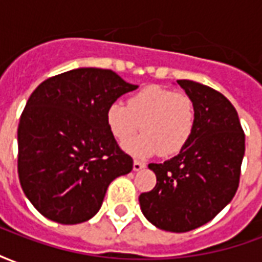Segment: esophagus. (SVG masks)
Segmentation results:
<instances>
[{
    "mask_svg": "<svg viewBox=\"0 0 262 262\" xmlns=\"http://www.w3.org/2000/svg\"><path fill=\"white\" fill-rule=\"evenodd\" d=\"M144 167H146V164L142 163V161H137V160L133 161V171H140L142 168H144Z\"/></svg>",
    "mask_w": 262,
    "mask_h": 262,
    "instance_id": "34e87169",
    "label": "esophagus"
}]
</instances>
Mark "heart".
<instances>
[{
    "mask_svg": "<svg viewBox=\"0 0 262 262\" xmlns=\"http://www.w3.org/2000/svg\"><path fill=\"white\" fill-rule=\"evenodd\" d=\"M106 123L116 140L125 142L142 127L143 135L123 144L135 157L159 151L168 157L189 140L195 127V105L191 97L160 86H146L132 95L127 105L114 102L106 111Z\"/></svg>",
    "mask_w": 262,
    "mask_h": 262,
    "instance_id": "heart-1",
    "label": "heart"
}]
</instances>
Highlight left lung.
<instances>
[{
    "label": "left lung",
    "instance_id": "left-lung-1",
    "mask_svg": "<svg viewBox=\"0 0 262 262\" xmlns=\"http://www.w3.org/2000/svg\"><path fill=\"white\" fill-rule=\"evenodd\" d=\"M177 82L193 101L195 127L180 154L148 164L157 184L139 202L151 225L185 233L210 222L230 203L246 146L237 111L225 95L195 81Z\"/></svg>",
    "mask_w": 262,
    "mask_h": 262
}]
</instances>
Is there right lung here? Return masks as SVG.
Segmentation results:
<instances>
[{
	"label": "right lung",
	"instance_id": "add662e5",
	"mask_svg": "<svg viewBox=\"0 0 262 262\" xmlns=\"http://www.w3.org/2000/svg\"><path fill=\"white\" fill-rule=\"evenodd\" d=\"M136 88L112 70L84 67L32 92L18 126V176L45 217L61 225L90 220L109 184L130 172L133 160L109 130L106 111Z\"/></svg>",
	"mask_w": 262,
	"mask_h": 262
}]
</instances>
